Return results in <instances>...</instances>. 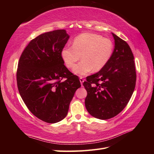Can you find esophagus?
I'll return each instance as SVG.
<instances>
[{
	"mask_svg": "<svg viewBox=\"0 0 154 154\" xmlns=\"http://www.w3.org/2000/svg\"><path fill=\"white\" fill-rule=\"evenodd\" d=\"M79 81H80V82H81V85H83V83L84 82L83 77H79Z\"/></svg>",
	"mask_w": 154,
	"mask_h": 154,
	"instance_id": "esophagus-1",
	"label": "esophagus"
}]
</instances>
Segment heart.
<instances>
[{
    "label": "heart",
    "mask_w": 154,
    "mask_h": 154,
    "mask_svg": "<svg viewBox=\"0 0 154 154\" xmlns=\"http://www.w3.org/2000/svg\"><path fill=\"white\" fill-rule=\"evenodd\" d=\"M113 44L110 39L94 33H83L74 39L72 46L65 47L61 57L68 68H73L81 55L82 61L73 69L75 74L86 75L99 71L112 56Z\"/></svg>",
    "instance_id": "b5f03b06"
}]
</instances>
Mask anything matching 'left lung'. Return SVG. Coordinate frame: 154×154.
<instances>
[{
  "label": "left lung",
  "instance_id": "obj_1",
  "mask_svg": "<svg viewBox=\"0 0 154 154\" xmlns=\"http://www.w3.org/2000/svg\"><path fill=\"white\" fill-rule=\"evenodd\" d=\"M114 49L110 60L98 73L87 77L85 107L91 116L107 120L119 114L135 89L136 73L132 51L126 42L112 33Z\"/></svg>",
  "mask_w": 154,
  "mask_h": 154
}]
</instances>
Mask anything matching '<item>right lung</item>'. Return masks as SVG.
Here are the masks:
<instances>
[{"label": "right lung", "instance_id": "1", "mask_svg": "<svg viewBox=\"0 0 154 154\" xmlns=\"http://www.w3.org/2000/svg\"><path fill=\"white\" fill-rule=\"evenodd\" d=\"M69 38L65 30L40 34L30 42L18 61L19 93L29 110L48 123H56L66 116L75 91L81 87L79 77L65 66L61 57Z\"/></svg>", "mask_w": 154, "mask_h": 154}]
</instances>
